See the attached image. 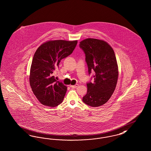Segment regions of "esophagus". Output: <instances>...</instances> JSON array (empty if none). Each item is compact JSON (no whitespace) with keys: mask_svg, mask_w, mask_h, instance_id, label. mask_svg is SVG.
<instances>
[{"mask_svg":"<svg viewBox=\"0 0 151 151\" xmlns=\"http://www.w3.org/2000/svg\"><path fill=\"white\" fill-rule=\"evenodd\" d=\"M78 84H75V85H73V86H70V87L71 88H76V87H78Z\"/></svg>","mask_w":151,"mask_h":151,"instance_id":"34e87169","label":"esophagus"}]
</instances>
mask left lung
<instances>
[{
  "label": "left lung",
  "instance_id": "8db88e82",
  "mask_svg": "<svg viewBox=\"0 0 151 151\" xmlns=\"http://www.w3.org/2000/svg\"><path fill=\"white\" fill-rule=\"evenodd\" d=\"M86 54L89 74L93 72V83H87V93L83 101L93 107L104 104L112 95L117 82L119 71L114 50L106 42L88 38L80 42Z\"/></svg>",
  "mask_w": 151,
  "mask_h": 151
}]
</instances>
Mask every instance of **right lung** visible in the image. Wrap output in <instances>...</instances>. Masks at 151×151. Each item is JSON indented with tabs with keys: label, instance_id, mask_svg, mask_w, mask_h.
I'll return each mask as SVG.
<instances>
[{
	"label": "right lung",
	"instance_id": "add662e5",
	"mask_svg": "<svg viewBox=\"0 0 151 151\" xmlns=\"http://www.w3.org/2000/svg\"><path fill=\"white\" fill-rule=\"evenodd\" d=\"M78 40H56L41 45L34 55L29 84L36 98L43 105L55 107L62 103L67 87L52 75L61 60L72 53Z\"/></svg>",
	"mask_w": 151,
	"mask_h": 151
}]
</instances>
